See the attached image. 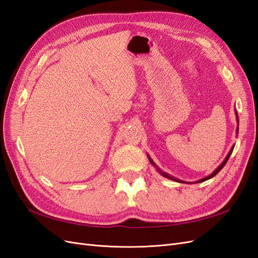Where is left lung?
<instances>
[{"mask_svg": "<svg viewBox=\"0 0 258 258\" xmlns=\"http://www.w3.org/2000/svg\"><path fill=\"white\" fill-rule=\"evenodd\" d=\"M236 116H237V122L239 123V118H238V113H237V111H236ZM238 132H239V127H237V134H238ZM233 147H235V146H232L231 147V150L229 151V153H228V155L227 156H226V158L224 159V161L221 163V165L220 166H218L215 170H214V172L212 173V174H210V175H208V176H206V177H204V178H201V179H199V181H197L196 183H201V182H205V181H207V179H210V178H212L213 176H215L218 172H220V171L224 168V166L226 165V162H227L228 161V159H229V157H230V155H231V153H232V151H233ZM147 157H148V159H150V162L152 163V165L154 166V167H156V168H157L158 169V172L161 174V175H163V176H165V177H167V178H170V179H173V181H176V182H181V183H187V182H184V181H179V179H177V178H175V177H172V176H171V175H169V174H167V173H165V172H162V171L157 167V166H156L155 165V162L152 160V158L150 157V156H147Z\"/></svg>", "mask_w": 258, "mask_h": 258, "instance_id": "obj_1", "label": "left lung"}]
</instances>
